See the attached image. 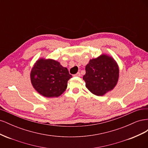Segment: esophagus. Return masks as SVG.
<instances>
[{
    "mask_svg": "<svg viewBox=\"0 0 148 148\" xmlns=\"http://www.w3.org/2000/svg\"><path fill=\"white\" fill-rule=\"evenodd\" d=\"M74 76H75V77H80V76H81V73H80L79 72H78L77 73L74 75Z\"/></svg>",
    "mask_w": 148,
    "mask_h": 148,
    "instance_id": "obj_1",
    "label": "esophagus"
}]
</instances>
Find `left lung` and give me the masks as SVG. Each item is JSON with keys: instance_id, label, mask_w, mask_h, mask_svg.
Wrapping results in <instances>:
<instances>
[{"instance_id": "obj_1", "label": "left lung", "mask_w": 148, "mask_h": 148, "mask_svg": "<svg viewBox=\"0 0 148 148\" xmlns=\"http://www.w3.org/2000/svg\"><path fill=\"white\" fill-rule=\"evenodd\" d=\"M83 79L92 94L103 96L115 86L119 78V68L113 58L106 55L90 60L86 66Z\"/></svg>"}]
</instances>
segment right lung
Wrapping results in <instances>:
<instances>
[{
	"mask_svg": "<svg viewBox=\"0 0 148 148\" xmlns=\"http://www.w3.org/2000/svg\"><path fill=\"white\" fill-rule=\"evenodd\" d=\"M71 77L68 69L51 59L38 60L31 72V81L34 88L47 97L62 95Z\"/></svg>",
	"mask_w": 148,
	"mask_h": 148,
	"instance_id": "right-lung-1",
	"label": "right lung"
}]
</instances>
